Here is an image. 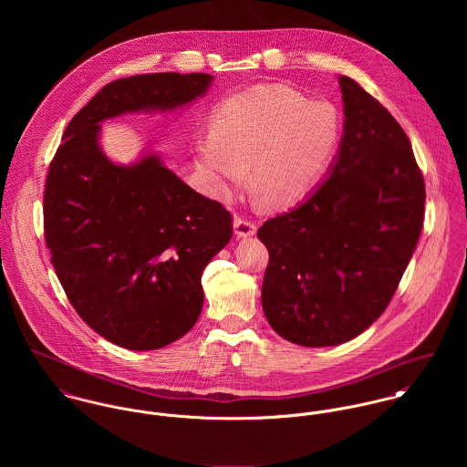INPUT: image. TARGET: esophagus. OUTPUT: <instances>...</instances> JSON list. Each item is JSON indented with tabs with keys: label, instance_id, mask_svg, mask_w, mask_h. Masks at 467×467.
<instances>
[{
	"label": "esophagus",
	"instance_id": "34e87169",
	"mask_svg": "<svg viewBox=\"0 0 467 467\" xmlns=\"http://www.w3.org/2000/svg\"><path fill=\"white\" fill-rule=\"evenodd\" d=\"M234 228H235V235L241 237V239L252 237V235H255V232H257L255 223L250 221V219H244V217H235V219H234Z\"/></svg>",
	"mask_w": 467,
	"mask_h": 467
}]
</instances>
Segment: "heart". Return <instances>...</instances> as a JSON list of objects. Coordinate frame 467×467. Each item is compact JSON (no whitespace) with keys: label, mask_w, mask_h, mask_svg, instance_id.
Returning <instances> with one entry per match:
<instances>
[{"label":"heart","mask_w":467,"mask_h":467,"mask_svg":"<svg viewBox=\"0 0 467 467\" xmlns=\"http://www.w3.org/2000/svg\"><path fill=\"white\" fill-rule=\"evenodd\" d=\"M341 134L337 109L284 84L228 99L201 138L194 165L213 200L228 202L248 182L265 200L291 204L320 180Z\"/></svg>","instance_id":"b5f03b06"}]
</instances>
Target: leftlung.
<instances>
[{
	"label": "left lung",
	"instance_id": "8db88e82",
	"mask_svg": "<svg viewBox=\"0 0 467 467\" xmlns=\"http://www.w3.org/2000/svg\"><path fill=\"white\" fill-rule=\"evenodd\" d=\"M337 82L345 120L329 176L257 232L269 252L267 322L304 347L345 343L383 315L424 221V180L408 136L356 80Z\"/></svg>",
	"mask_w": 467,
	"mask_h": 467
}]
</instances>
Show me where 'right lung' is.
I'll return each instance as SVG.
<instances>
[{
  "label": "right lung",
  "mask_w": 467,
  "mask_h": 467,
  "mask_svg": "<svg viewBox=\"0 0 467 467\" xmlns=\"http://www.w3.org/2000/svg\"><path fill=\"white\" fill-rule=\"evenodd\" d=\"M208 73H147L104 86L67 124L45 189V237L78 317L130 350L161 348L202 309L201 275L232 239V215L183 183L150 149L122 165L102 122L171 113L202 97Z\"/></svg>",
  "instance_id": "add662e5"
}]
</instances>
